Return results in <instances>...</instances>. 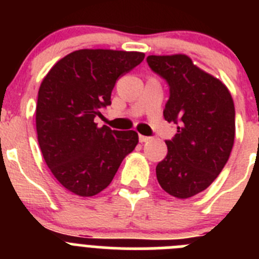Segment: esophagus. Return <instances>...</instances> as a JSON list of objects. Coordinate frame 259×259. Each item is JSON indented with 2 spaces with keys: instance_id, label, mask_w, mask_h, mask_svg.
<instances>
[{
  "instance_id": "obj_1",
  "label": "esophagus",
  "mask_w": 259,
  "mask_h": 259,
  "mask_svg": "<svg viewBox=\"0 0 259 259\" xmlns=\"http://www.w3.org/2000/svg\"><path fill=\"white\" fill-rule=\"evenodd\" d=\"M139 140H140L141 144H145V143H148V141L150 140V137L143 136V135H140V136H139Z\"/></svg>"
}]
</instances>
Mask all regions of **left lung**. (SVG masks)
<instances>
[{"instance_id":"left-lung-1","label":"left lung","mask_w":259,"mask_h":259,"mask_svg":"<svg viewBox=\"0 0 259 259\" xmlns=\"http://www.w3.org/2000/svg\"><path fill=\"white\" fill-rule=\"evenodd\" d=\"M146 61L170 87L164 119L179 124L175 137L166 141L167 155L155 167L157 180L174 197H193L218 178L230 158L235 141L232 96L185 54L149 56Z\"/></svg>"}]
</instances>
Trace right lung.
<instances>
[{
  "label": "right lung",
  "mask_w": 259,
  "mask_h": 259,
  "mask_svg": "<svg viewBox=\"0 0 259 259\" xmlns=\"http://www.w3.org/2000/svg\"><path fill=\"white\" fill-rule=\"evenodd\" d=\"M144 57L124 50H75L59 59L41 83L36 106L41 153L54 178L80 197L104 191L139 143L137 132L98 127L95 118L111 104L116 80Z\"/></svg>",
  "instance_id": "add662e5"
}]
</instances>
